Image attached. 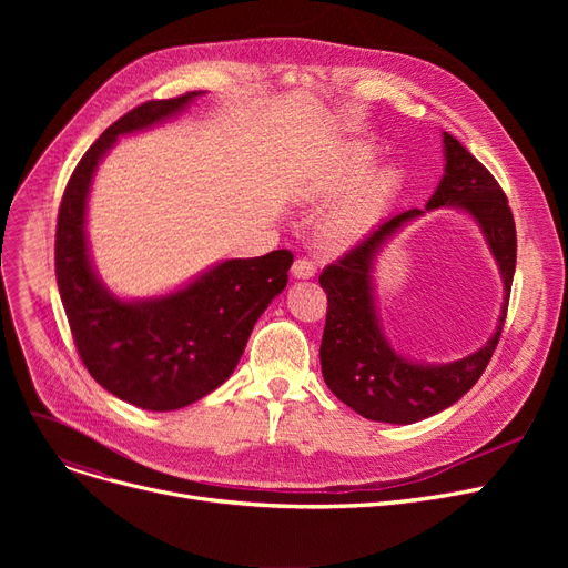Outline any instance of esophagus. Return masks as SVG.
Masks as SVG:
<instances>
[{
  "label": "esophagus",
  "instance_id": "esophagus-1",
  "mask_svg": "<svg viewBox=\"0 0 568 568\" xmlns=\"http://www.w3.org/2000/svg\"><path fill=\"white\" fill-rule=\"evenodd\" d=\"M292 276H294V278H302V281L313 278V276H315V264H313L311 260H306V257L294 260V264H292Z\"/></svg>",
  "mask_w": 568,
  "mask_h": 568
}]
</instances>
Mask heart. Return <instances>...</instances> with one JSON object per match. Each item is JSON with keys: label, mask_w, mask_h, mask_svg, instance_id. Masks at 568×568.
<instances>
[{"label": "heart", "mask_w": 568, "mask_h": 568, "mask_svg": "<svg viewBox=\"0 0 568 568\" xmlns=\"http://www.w3.org/2000/svg\"><path fill=\"white\" fill-rule=\"evenodd\" d=\"M375 152L368 144H347L326 161L304 189L308 200L334 197L326 209L320 230L334 246H349L366 236L379 219L389 212L403 186V170L396 163H373Z\"/></svg>", "instance_id": "1"}]
</instances>
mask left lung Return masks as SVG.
<instances>
[{
	"instance_id": "8db88e82",
	"label": "left lung",
	"mask_w": 568,
	"mask_h": 568,
	"mask_svg": "<svg viewBox=\"0 0 568 568\" xmlns=\"http://www.w3.org/2000/svg\"><path fill=\"white\" fill-rule=\"evenodd\" d=\"M444 142V174L426 211L454 205L480 225L498 262L505 302L496 334L484 348L452 365H422L396 353L385 338L374 300V262L405 224L425 212L409 209L379 223L359 246L329 264L320 285L329 300L320 345L322 375L338 400L382 424H416L458 403L486 371L501 336L516 272V223L495 176L449 133Z\"/></svg>"
}]
</instances>
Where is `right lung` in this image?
<instances>
[{
	"label": "right lung",
	"instance_id": "add662e5",
	"mask_svg": "<svg viewBox=\"0 0 568 568\" xmlns=\"http://www.w3.org/2000/svg\"><path fill=\"white\" fill-rule=\"evenodd\" d=\"M204 92L149 101L105 129L73 170L57 219L54 272L80 359L105 392L135 407H186L234 373L255 322L287 285L290 251L223 260L186 285L149 300L105 287L87 244V200L119 135L182 114Z\"/></svg>",
	"mask_w": 568,
	"mask_h": 568
}]
</instances>
